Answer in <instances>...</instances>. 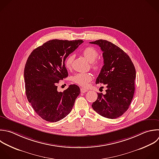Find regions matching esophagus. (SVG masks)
<instances>
[{
  "instance_id": "esophagus-1",
  "label": "esophagus",
  "mask_w": 159,
  "mask_h": 159,
  "mask_svg": "<svg viewBox=\"0 0 159 159\" xmlns=\"http://www.w3.org/2000/svg\"><path fill=\"white\" fill-rule=\"evenodd\" d=\"M80 91H81V93H86V91H88V90H87L86 89L83 88H81L80 89Z\"/></svg>"
}]
</instances>
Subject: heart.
Instances as JSON below:
<instances>
[{
	"label": "heart",
	"mask_w": 159,
	"mask_h": 159,
	"mask_svg": "<svg viewBox=\"0 0 159 159\" xmlns=\"http://www.w3.org/2000/svg\"><path fill=\"white\" fill-rule=\"evenodd\" d=\"M83 55L84 57L91 63V66L93 69L95 71H98L101 68V63L99 60H96V59L98 57V50L92 47H86L83 50ZM74 59V56L71 55L68 57L65 61V66L70 69L71 68L72 63ZM93 79V76L90 73H77L76 74L73 78V80L75 83L82 86H86L89 82H90Z\"/></svg>",
	"instance_id": "b5f03b06"
}]
</instances>
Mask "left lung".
I'll return each mask as SVG.
<instances>
[{
	"mask_svg": "<svg viewBox=\"0 0 159 159\" xmlns=\"http://www.w3.org/2000/svg\"><path fill=\"white\" fill-rule=\"evenodd\" d=\"M102 51L104 65L96 84H106V93H98L92 104L99 115L109 119L121 116L129 108L135 91L136 73L130 57L121 48L105 40L90 42Z\"/></svg>",
	"mask_w": 159,
	"mask_h": 159,
	"instance_id": "obj_1",
	"label": "left lung"
}]
</instances>
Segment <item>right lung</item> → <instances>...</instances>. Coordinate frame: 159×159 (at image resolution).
Segmentation results:
<instances>
[{
	"label": "right lung",
	"instance_id": "1",
	"mask_svg": "<svg viewBox=\"0 0 159 159\" xmlns=\"http://www.w3.org/2000/svg\"><path fill=\"white\" fill-rule=\"evenodd\" d=\"M83 42L78 40H49L33 50L24 69L25 93L29 102L43 119L55 122L69 114L80 93L71 84L58 92L57 84L68 75L66 58Z\"/></svg>",
	"mask_w": 159,
	"mask_h": 159
}]
</instances>
